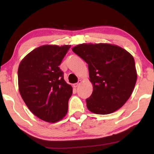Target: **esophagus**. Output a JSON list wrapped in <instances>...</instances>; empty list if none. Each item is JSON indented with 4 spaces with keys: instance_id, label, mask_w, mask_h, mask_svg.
I'll list each match as a JSON object with an SVG mask.
<instances>
[{
    "instance_id": "34e87169",
    "label": "esophagus",
    "mask_w": 154,
    "mask_h": 154,
    "mask_svg": "<svg viewBox=\"0 0 154 154\" xmlns=\"http://www.w3.org/2000/svg\"><path fill=\"white\" fill-rule=\"evenodd\" d=\"M81 84V80L79 81V82H77V83H75V84H73V87L75 88H77V87H78V86L79 85Z\"/></svg>"
}]
</instances>
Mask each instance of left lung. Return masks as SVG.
<instances>
[{"instance_id":"1","label":"left lung","mask_w":154,"mask_h":154,"mask_svg":"<svg viewBox=\"0 0 154 154\" xmlns=\"http://www.w3.org/2000/svg\"><path fill=\"white\" fill-rule=\"evenodd\" d=\"M72 51L88 64L93 88L86 99L88 110L109 114L122 107L137 81L133 56L122 48L109 43H82Z\"/></svg>"}]
</instances>
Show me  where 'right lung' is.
Here are the masks:
<instances>
[{"mask_svg": "<svg viewBox=\"0 0 154 154\" xmlns=\"http://www.w3.org/2000/svg\"><path fill=\"white\" fill-rule=\"evenodd\" d=\"M70 45H44L22 60L18 69L19 91L34 115L50 123L66 116L72 87L63 79L59 66Z\"/></svg>", "mask_w": 154, "mask_h": 154, "instance_id": "add662e5", "label": "right lung"}]
</instances>
